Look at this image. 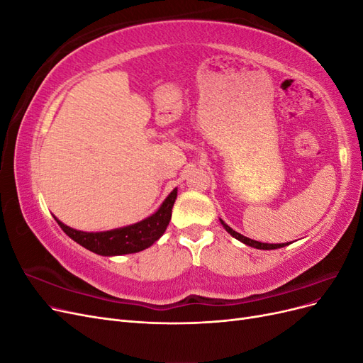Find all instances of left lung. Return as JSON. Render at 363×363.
Instances as JSON below:
<instances>
[{"label":"left lung","mask_w":363,"mask_h":363,"mask_svg":"<svg viewBox=\"0 0 363 363\" xmlns=\"http://www.w3.org/2000/svg\"><path fill=\"white\" fill-rule=\"evenodd\" d=\"M221 224L224 225V228L227 230V232H228L230 235H232V236H233V238H236V239H239L240 242H244V244L250 245V247H255V248H259V250H276V248H281V247H284V245H289L288 242H286V244H262V242H257V240L248 239V238L242 236L240 233L235 232V230H233L232 227H228L227 224H224L223 219H221Z\"/></svg>","instance_id":"1"}]
</instances>
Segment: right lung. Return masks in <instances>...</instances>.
<instances>
[{
	"instance_id": "add662e5",
	"label": "right lung",
	"mask_w": 363,
	"mask_h": 363,
	"mask_svg": "<svg viewBox=\"0 0 363 363\" xmlns=\"http://www.w3.org/2000/svg\"><path fill=\"white\" fill-rule=\"evenodd\" d=\"M177 199V189H174L163 204L159 207V211L144 219L138 224L111 230V232H100V233H87L79 232L68 225H65L56 218L60 228L67 233L77 244L91 250L96 255L101 256H121L130 255V252H138L151 247L156 240L164 233L172 213V206Z\"/></svg>"
}]
</instances>
